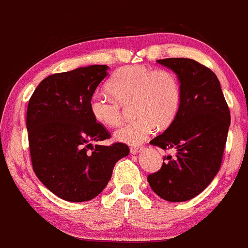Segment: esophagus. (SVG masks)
<instances>
[{"label":"esophagus","instance_id":"1","mask_svg":"<svg viewBox=\"0 0 248 248\" xmlns=\"http://www.w3.org/2000/svg\"><path fill=\"white\" fill-rule=\"evenodd\" d=\"M140 151H141V147H139V146H131L130 147V152L132 153V154H136V153L140 152Z\"/></svg>","mask_w":248,"mask_h":248}]
</instances>
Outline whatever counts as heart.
<instances>
[{"mask_svg": "<svg viewBox=\"0 0 248 248\" xmlns=\"http://www.w3.org/2000/svg\"><path fill=\"white\" fill-rule=\"evenodd\" d=\"M112 97L94 94L89 110L98 123L116 126L123 118V106L132 104L138 117L115 131V139L124 144L138 145L152 135L158 125L168 126L181 106V86L170 69H154L146 65H131L119 68L108 81Z\"/></svg>", "mask_w": 248, "mask_h": 248, "instance_id": "1", "label": "heart"}]
</instances>
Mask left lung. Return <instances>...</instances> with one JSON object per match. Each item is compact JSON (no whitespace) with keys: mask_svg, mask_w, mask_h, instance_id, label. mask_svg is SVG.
I'll use <instances>...</instances> for the list:
<instances>
[{"mask_svg":"<svg viewBox=\"0 0 248 248\" xmlns=\"http://www.w3.org/2000/svg\"><path fill=\"white\" fill-rule=\"evenodd\" d=\"M158 62L177 75L181 106L168 129L150 141L165 151L174 148L175 156H165L167 161L147 181L162 200L185 202L202 193L219 170L231 116L210 68L187 58Z\"/></svg>","mask_w":248,"mask_h":248,"instance_id":"left-lung-1","label":"left lung"}]
</instances>
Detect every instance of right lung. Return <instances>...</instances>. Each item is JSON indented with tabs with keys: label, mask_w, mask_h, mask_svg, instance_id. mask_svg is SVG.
Here are the masks:
<instances>
[{
	"label": "right lung",
	"mask_w": 248,
	"mask_h": 248,
	"mask_svg": "<svg viewBox=\"0 0 248 248\" xmlns=\"http://www.w3.org/2000/svg\"><path fill=\"white\" fill-rule=\"evenodd\" d=\"M107 69V65H92L49 75L29 101L26 129L32 167L48 190L68 202H86L101 194L116 162L130 153L123 142L92 145L111 136L89 110Z\"/></svg>",
	"instance_id": "add662e5"
}]
</instances>
